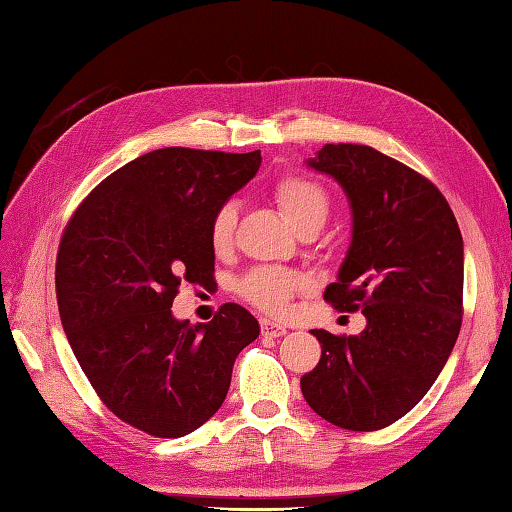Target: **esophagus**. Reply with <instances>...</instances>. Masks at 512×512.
Here are the masks:
<instances>
[{
    "label": "esophagus",
    "instance_id": "1",
    "mask_svg": "<svg viewBox=\"0 0 512 512\" xmlns=\"http://www.w3.org/2000/svg\"><path fill=\"white\" fill-rule=\"evenodd\" d=\"M260 331H263V336H269V338H280L285 336L287 333V327L280 325V322H274V320H267L263 318L260 320Z\"/></svg>",
    "mask_w": 512,
    "mask_h": 512
}]
</instances>
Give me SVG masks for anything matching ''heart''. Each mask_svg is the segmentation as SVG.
Returning a JSON list of instances; mask_svg holds the SVG:
<instances>
[{"label": "heart", "instance_id": "heart-1", "mask_svg": "<svg viewBox=\"0 0 512 512\" xmlns=\"http://www.w3.org/2000/svg\"><path fill=\"white\" fill-rule=\"evenodd\" d=\"M274 201L296 227V232L318 229L325 225L331 210V194L320 181L305 174H285L274 185ZM238 210L225 203L216 210L210 223V243L216 254L227 252L234 243ZM309 287L307 278L298 271L276 265H258L238 280V294L267 314H285L296 294Z\"/></svg>", "mask_w": 512, "mask_h": 512}]
</instances>
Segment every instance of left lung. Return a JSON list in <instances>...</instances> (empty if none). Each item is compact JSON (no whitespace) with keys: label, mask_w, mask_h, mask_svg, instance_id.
<instances>
[{"label":"left lung","mask_w":512,"mask_h":512,"mask_svg":"<svg viewBox=\"0 0 512 512\" xmlns=\"http://www.w3.org/2000/svg\"><path fill=\"white\" fill-rule=\"evenodd\" d=\"M309 168L347 192L353 236L325 300L362 311L358 336L314 329L322 347L300 378L307 404L349 431L398 422L433 387L462 327L464 243L444 194L369 145L327 143Z\"/></svg>","instance_id":"8db88e82"}]
</instances>
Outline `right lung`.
Wrapping results in <instances>:
<instances>
[{
    "mask_svg": "<svg viewBox=\"0 0 512 512\" xmlns=\"http://www.w3.org/2000/svg\"><path fill=\"white\" fill-rule=\"evenodd\" d=\"M258 168L260 150H154L103 179L70 216L55 269L61 325L101 402L134 429L196 431L258 338V320L236 302L198 325L172 316L181 283L214 280L212 216Z\"/></svg>",
    "mask_w": 512,
    "mask_h": 512,
    "instance_id": "add662e5",
    "label": "right lung"
}]
</instances>
